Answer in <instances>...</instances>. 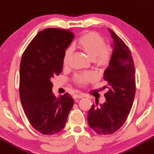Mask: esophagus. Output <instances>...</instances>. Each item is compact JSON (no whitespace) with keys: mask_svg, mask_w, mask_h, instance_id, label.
I'll return each instance as SVG.
<instances>
[{"mask_svg":"<svg viewBox=\"0 0 154 154\" xmlns=\"http://www.w3.org/2000/svg\"><path fill=\"white\" fill-rule=\"evenodd\" d=\"M85 97V95L83 94H75V95H73L74 99H77V98H82Z\"/></svg>","mask_w":154,"mask_h":154,"instance_id":"esophagus-1","label":"esophagus"}]
</instances>
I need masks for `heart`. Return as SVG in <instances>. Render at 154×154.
I'll return each instance as SVG.
<instances>
[{
    "instance_id": "b5f03b06",
    "label": "heart",
    "mask_w": 154,
    "mask_h": 154,
    "mask_svg": "<svg viewBox=\"0 0 154 154\" xmlns=\"http://www.w3.org/2000/svg\"><path fill=\"white\" fill-rule=\"evenodd\" d=\"M75 46L86 54L97 66H104L109 62L110 58V49L105 46L103 38L97 33H85L79 37ZM72 55L71 48L66 49L63 57V64L64 66L69 65ZM94 79L95 76L91 73L81 74L75 77V81L79 85L87 84L92 82Z\"/></svg>"
}]
</instances>
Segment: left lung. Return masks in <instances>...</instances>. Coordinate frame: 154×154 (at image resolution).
<instances>
[{
    "mask_svg": "<svg viewBox=\"0 0 154 154\" xmlns=\"http://www.w3.org/2000/svg\"><path fill=\"white\" fill-rule=\"evenodd\" d=\"M110 31L112 53L103 79L108 91L103 104L92 105L88 115L90 127L100 135H110L117 131L126 120L136 93V75L131 51L113 31Z\"/></svg>",
    "mask_w": 154,
    "mask_h": 154,
    "instance_id": "obj_1",
    "label": "left lung"
}]
</instances>
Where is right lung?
<instances>
[{
    "label": "right lung",
    "instance_id": "add662e5",
    "mask_svg": "<svg viewBox=\"0 0 154 154\" xmlns=\"http://www.w3.org/2000/svg\"><path fill=\"white\" fill-rule=\"evenodd\" d=\"M74 38L73 33L46 29L29 43L20 64V99L33 127L44 135L64 128L74 100L66 92L56 97L51 81L63 68V57Z\"/></svg>",
    "mask_w": 154,
    "mask_h": 154
}]
</instances>
